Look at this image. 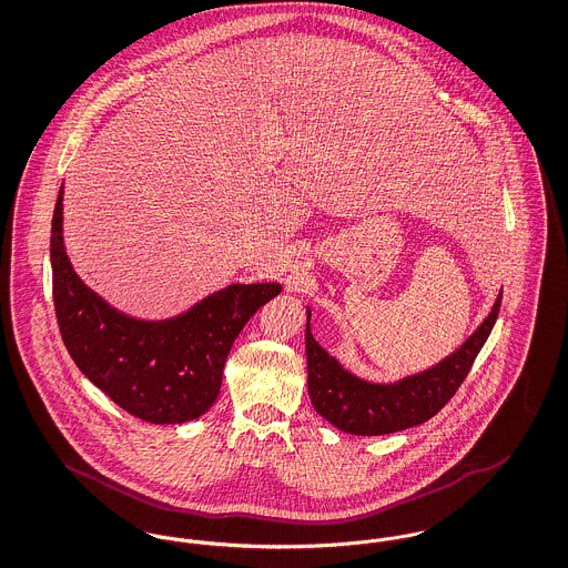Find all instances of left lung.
<instances>
[{
  "mask_svg": "<svg viewBox=\"0 0 568 568\" xmlns=\"http://www.w3.org/2000/svg\"><path fill=\"white\" fill-rule=\"evenodd\" d=\"M503 290L486 320L440 362L426 371L389 383H375L353 375L334 355L325 352L311 332V308L306 306V368L308 396L315 410L334 428L357 436H381L419 426L434 417L456 394L468 375L477 353L498 320Z\"/></svg>",
  "mask_w": 568,
  "mask_h": 568,
  "instance_id": "1",
  "label": "left lung"
}]
</instances>
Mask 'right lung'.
Wrapping results in <instances>:
<instances>
[{
	"instance_id": "1",
	"label": "right lung",
	"mask_w": 568,
	"mask_h": 568,
	"mask_svg": "<svg viewBox=\"0 0 568 568\" xmlns=\"http://www.w3.org/2000/svg\"><path fill=\"white\" fill-rule=\"evenodd\" d=\"M51 266L57 324L84 377L149 424H185L215 405L223 366L244 324L281 283H232L165 320L114 308L82 283L63 243V185L54 204Z\"/></svg>"
}]
</instances>
